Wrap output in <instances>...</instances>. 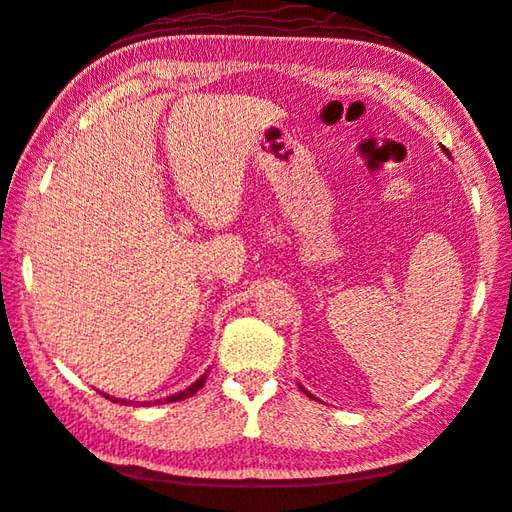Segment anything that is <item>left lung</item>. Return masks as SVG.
I'll list each match as a JSON object with an SVG mask.
<instances>
[{"mask_svg":"<svg viewBox=\"0 0 512 512\" xmlns=\"http://www.w3.org/2000/svg\"><path fill=\"white\" fill-rule=\"evenodd\" d=\"M445 151H447V149H445ZM300 390H302V392H304V394H306V396H311V399H315V396H313V394H311V392H306V390H304V388H302V385H300Z\"/></svg>","mask_w":512,"mask_h":512,"instance_id":"obj_1","label":"left lung"}]
</instances>
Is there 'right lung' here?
Returning a JSON list of instances; mask_svg holds the SVG:
<instances>
[{"label": "right lung", "instance_id": "add662e5", "mask_svg": "<svg viewBox=\"0 0 512 512\" xmlns=\"http://www.w3.org/2000/svg\"><path fill=\"white\" fill-rule=\"evenodd\" d=\"M203 383H206V374H203L201 379H197L195 383L190 385V388H186V390H181V392H177V394H173V396H166V399H160V401H155V403H175V401H184V399H188V396H192V394H197L201 388H203ZM102 394V392H100ZM107 399H111L113 403H127L124 399H113V396H109V394H105ZM146 405V403H144Z\"/></svg>", "mask_w": 512, "mask_h": 512}]
</instances>
